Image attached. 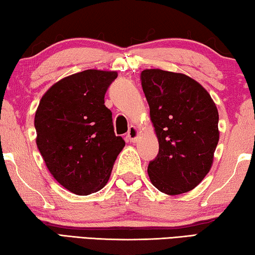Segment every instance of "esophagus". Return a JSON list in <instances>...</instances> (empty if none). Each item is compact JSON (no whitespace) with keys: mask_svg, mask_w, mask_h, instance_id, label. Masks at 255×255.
Wrapping results in <instances>:
<instances>
[{"mask_svg":"<svg viewBox=\"0 0 255 255\" xmlns=\"http://www.w3.org/2000/svg\"><path fill=\"white\" fill-rule=\"evenodd\" d=\"M127 138L129 141H132V143H135L138 139V130L135 126H131L129 128V130L127 132Z\"/></svg>","mask_w":255,"mask_h":255,"instance_id":"1","label":"esophagus"}]
</instances>
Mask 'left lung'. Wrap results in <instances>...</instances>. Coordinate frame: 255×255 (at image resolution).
<instances>
[{
    "label": "left lung",
    "instance_id": "1",
    "mask_svg": "<svg viewBox=\"0 0 255 255\" xmlns=\"http://www.w3.org/2000/svg\"><path fill=\"white\" fill-rule=\"evenodd\" d=\"M141 88L158 138V154L147 167L155 188L180 195L208 173L218 144V111L209 93L184 74L145 70Z\"/></svg>",
    "mask_w": 255,
    "mask_h": 255
}]
</instances>
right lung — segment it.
<instances>
[{
    "mask_svg": "<svg viewBox=\"0 0 255 255\" xmlns=\"http://www.w3.org/2000/svg\"><path fill=\"white\" fill-rule=\"evenodd\" d=\"M116 72L86 70L58 81L34 116L37 146L51 175L75 195L105 187L125 146L116 136L105 96Z\"/></svg>",
    "mask_w": 255,
    "mask_h": 255,
    "instance_id": "add662e5",
    "label": "right lung"
}]
</instances>
